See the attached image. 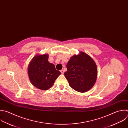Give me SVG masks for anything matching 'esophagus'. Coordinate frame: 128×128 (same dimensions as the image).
Wrapping results in <instances>:
<instances>
[{"instance_id":"obj_1","label":"esophagus","mask_w":128,"mask_h":128,"mask_svg":"<svg viewBox=\"0 0 128 128\" xmlns=\"http://www.w3.org/2000/svg\"><path fill=\"white\" fill-rule=\"evenodd\" d=\"M60 72H61V73H62V74H63V73H64V70H63V69H62V70H61L60 71Z\"/></svg>"}]
</instances>
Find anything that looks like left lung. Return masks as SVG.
Instances as JSON below:
<instances>
[{
	"instance_id": "1",
	"label": "left lung",
	"mask_w": 128,
	"mask_h": 128,
	"mask_svg": "<svg viewBox=\"0 0 128 128\" xmlns=\"http://www.w3.org/2000/svg\"><path fill=\"white\" fill-rule=\"evenodd\" d=\"M64 75L69 86L75 90L85 92L90 90L96 81L98 69L94 60L88 54L80 52L72 57L66 65Z\"/></svg>"
}]
</instances>
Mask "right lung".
Returning <instances> with one entry per match:
<instances>
[{
  "label": "right lung",
  "mask_w": 128,
  "mask_h": 128,
  "mask_svg": "<svg viewBox=\"0 0 128 128\" xmlns=\"http://www.w3.org/2000/svg\"><path fill=\"white\" fill-rule=\"evenodd\" d=\"M29 78L36 88L46 90L51 88L61 74L55 65L48 61V55H37L32 59L28 68Z\"/></svg>",
  "instance_id": "right-lung-1"
}]
</instances>
